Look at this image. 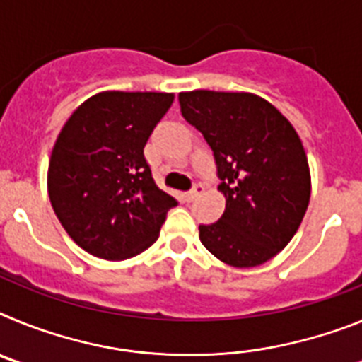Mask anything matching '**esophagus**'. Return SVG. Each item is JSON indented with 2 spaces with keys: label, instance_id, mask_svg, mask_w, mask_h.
Here are the masks:
<instances>
[{
  "label": "esophagus",
  "instance_id": "1",
  "mask_svg": "<svg viewBox=\"0 0 362 362\" xmlns=\"http://www.w3.org/2000/svg\"><path fill=\"white\" fill-rule=\"evenodd\" d=\"M204 192V187L201 183H196L194 187H192V190H188L187 194H185V197H187V201H194L197 196H201Z\"/></svg>",
  "mask_w": 362,
  "mask_h": 362
}]
</instances>
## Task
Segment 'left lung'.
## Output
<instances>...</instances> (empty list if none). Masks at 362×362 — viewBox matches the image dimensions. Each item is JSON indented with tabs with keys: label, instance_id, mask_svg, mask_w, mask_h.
I'll use <instances>...</instances> for the list:
<instances>
[{
	"label": "left lung",
	"instance_id": "1",
	"mask_svg": "<svg viewBox=\"0 0 362 362\" xmlns=\"http://www.w3.org/2000/svg\"><path fill=\"white\" fill-rule=\"evenodd\" d=\"M185 119L214 152L226 209L199 225L210 254L235 268L267 263L296 235L310 201V168L290 121L248 92H181Z\"/></svg>",
	"mask_w": 362,
	"mask_h": 362
}]
</instances>
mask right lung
I'll return each instance as SVG.
<instances>
[{
    "mask_svg": "<svg viewBox=\"0 0 362 362\" xmlns=\"http://www.w3.org/2000/svg\"><path fill=\"white\" fill-rule=\"evenodd\" d=\"M172 101L165 92H101L79 105L57 136L50 203L88 254L108 261L141 254L177 204L156 185L143 153Z\"/></svg>",
    "mask_w": 362,
    "mask_h": 362,
    "instance_id": "1",
    "label": "right lung"
}]
</instances>
